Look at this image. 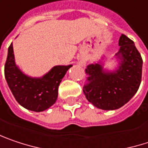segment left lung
<instances>
[{"label": "left lung", "instance_id": "obj_1", "mask_svg": "<svg viewBox=\"0 0 148 148\" xmlns=\"http://www.w3.org/2000/svg\"><path fill=\"white\" fill-rule=\"evenodd\" d=\"M119 49L115 54L118 62L114 70L104 68V58L89 64L83 92L88 101L102 110H115L127 103L141 85L142 58L135 43L121 34Z\"/></svg>", "mask_w": 148, "mask_h": 148}]
</instances>
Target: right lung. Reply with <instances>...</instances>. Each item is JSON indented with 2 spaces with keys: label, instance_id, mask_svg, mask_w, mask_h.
I'll return each mask as SVG.
<instances>
[{
  "label": "right lung",
  "instance_id": "add662e5",
  "mask_svg": "<svg viewBox=\"0 0 148 148\" xmlns=\"http://www.w3.org/2000/svg\"><path fill=\"white\" fill-rule=\"evenodd\" d=\"M72 66V64L57 65L41 77L29 76L16 64L11 43L5 64V78L16 101L22 107L30 111L42 112L56 102L58 86Z\"/></svg>",
  "mask_w": 148,
  "mask_h": 148
}]
</instances>
